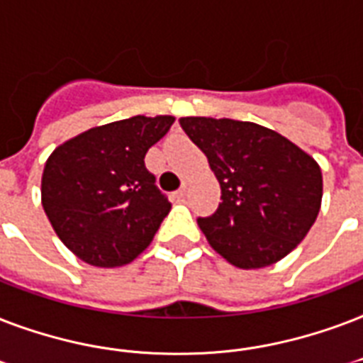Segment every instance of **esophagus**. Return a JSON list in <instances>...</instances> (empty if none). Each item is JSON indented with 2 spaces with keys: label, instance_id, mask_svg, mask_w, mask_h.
<instances>
[{
  "label": "esophagus",
  "instance_id": "34e87169",
  "mask_svg": "<svg viewBox=\"0 0 363 363\" xmlns=\"http://www.w3.org/2000/svg\"><path fill=\"white\" fill-rule=\"evenodd\" d=\"M185 195H187V187H185V185L184 187H179V189L174 193V196H176V199H184Z\"/></svg>",
  "mask_w": 363,
  "mask_h": 363
}]
</instances>
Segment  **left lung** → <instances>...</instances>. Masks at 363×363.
Returning a JSON list of instances; mask_svg holds the SVG:
<instances>
[{"instance_id": "obj_1", "label": "left lung", "mask_w": 363, "mask_h": 363, "mask_svg": "<svg viewBox=\"0 0 363 363\" xmlns=\"http://www.w3.org/2000/svg\"><path fill=\"white\" fill-rule=\"evenodd\" d=\"M179 125L220 182L218 210L196 220L210 246L238 269L286 257L320 212L318 162L282 134L248 121L182 117Z\"/></svg>"}]
</instances>
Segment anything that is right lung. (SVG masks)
Returning <instances> with one entry per match:
<instances>
[{
	"mask_svg": "<svg viewBox=\"0 0 363 363\" xmlns=\"http://www.w3.org/2000/svg\"><path fill=\"white\" fill-rule=\"evenodd\" d=\"M172 123V115H136L81 132L50 153L41 204L81 261L121 267L151 244L172 204L143 159Z\"/></svg>",
	"mask_w": 363,
	"mask_h": 363,
	"instance_id": "right-lung-1",
	"label": "right lung"
}]
</instances>
